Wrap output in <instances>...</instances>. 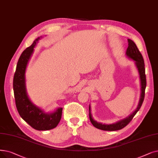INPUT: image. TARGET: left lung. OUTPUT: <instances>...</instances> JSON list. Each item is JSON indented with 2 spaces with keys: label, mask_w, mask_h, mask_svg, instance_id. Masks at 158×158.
I'll return each mask as SVG.
<instances>
[{
  "label": "left lung",
  "mask_w": 158,
  "mask_h": 158,
  "mask_svg": "<svg viewBox=\"0 0 158 158\" xmlns=\"http://www.w3.org/2000/svg\"><path fill=\"white\" fill-rule=\"evenodd\" d=\"M128 48L126 51V56L127 57L132 59L134 61L135 65L136 66L137 70L138 71L140 79V85H141V94L137 108L135 109V110L130 114L127 118L121 119L119 121H116L115 123H112V124H102L101 123L95 121L93 118L91 113V106L90 105H89V118L92 123V124L98 129L106 130V131H114V130H118L122 129L126 127L128 123L130 122L134 118V116L136 114V113L139 111L140 109L142 103L145 98V91L147 85L146 81V75H145V63H144V60L143 56L140 52L139 51L138 47L134 43V41L128 39Z\"/></svg>",
  "instance_id": "8db88e82"
}]
</instances>
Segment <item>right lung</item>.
I'll return each instance as SVG.
<instances>
[{"label": "right lung", "instance_id": "1", "mask_svg": "<svg viewBox=\"0 0 158 158\" xmlns=\"http://www.w3.org/2000/svg\"><path fill=\"white\" fill-rule=\"evenodd\" d=\"M42 37L37 38L33 44L22 53L17 64L13 77V91L19 115L32 128L37 130H48L56 128L61 119L63 108L51 112H45L30 100L26 90V70L34 52V48Z\"/></svg>", "mask_w": 158, "mask_h": 158}]
</instances>
